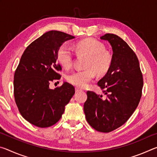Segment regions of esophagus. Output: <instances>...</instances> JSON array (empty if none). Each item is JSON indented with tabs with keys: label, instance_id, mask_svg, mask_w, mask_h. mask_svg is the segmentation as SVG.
I'll list each match as a JSON object with an SVG mask.
<instances>
[{
	"label": "esophagus",
	"instance_id": "esophagus-1",
	"mask_svg": "<svg viewBox=\"0 0 157 157\" xmlns=\"http://www.w3.org/2000/svg\"><path fill=\"white\" fill-rule=\"evenodd\" d=\"M82 91V89L78 88V87H76V88H75V92L76 93H78L79 91Z\"/></svg>",
	"mask_w": 157,
	"mask_h": 157
}]
</instances>
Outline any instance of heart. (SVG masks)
<instances>
[{
    "label": "heart",
    "instance_id": "1",
    "mask_svg": "<svg viewBox=\"0 0 157 157\" xmlns=\"http://www.w3.org/2000/svg\"><path fill=\"white\" fill-rule=\"evenodd\" d=\"M76 51L86 56L85 63L86 68L75 71L66 76L71 84L83 87L95 77V71L98 75H103L109 69L112 62V56L109 52L105 50L102 43L91 39L78 42L75 46ZM73 52L67 44H63L57 52V60L65 68H70L73 62Z\"/></svg>",
    "mask_w": 157,
    "mask_h": 157
}]
</instances>
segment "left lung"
Here are the masks:
<instances>
[{
	"instance_id": "8db88e82",
	"label": "left lung",
	"mask_w": 157,
	"mask_h": 157,
	"mask_svg": "<svg viewBox=\"0 0 157 157\" xmlns=\"http://www.w3.org/2000/svg\"><path fill=\"white\" fill-rule=\"evenodd\" d=\"M112 48V62L98 82L105 95L88 91L84 111L88 123L100 132L123 125L136 110L141 98L143 75L139 59L123 39L113 34L100 37Z\"/></svg>"
}]
</instances>
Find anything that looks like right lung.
<instances>
[{"instance_id":"obj_1","label":"right lung","mask_w":157,"mask_h":157,"mask_svg":"<svg viewBox=\"0 0 157 157\" xmlns=\"http://www.w3.org/2000/svg\"><path fill=\"white\" fill-rule=\"evenodd\" d=\"M75 36L56 30L47 32L26 48L14 77L15 102L21 116L39 127H48L60 120L65 106L75 94L72 84L63 82L50 89L62 70L57 52L65 41Z\"/></svg>"}]
</instances>
